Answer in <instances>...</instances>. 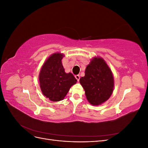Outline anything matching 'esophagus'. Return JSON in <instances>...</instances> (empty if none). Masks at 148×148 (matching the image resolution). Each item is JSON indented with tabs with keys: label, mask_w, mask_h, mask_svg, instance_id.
Segmentation results:
<instances>
[{
	"label": "esophagus",
	"mask_w": 148,
	"mask_h": 148,
	"mask_svg": "<svg viewBox=\"0 0 148 148\" xmlns=\"http://www.w3.org/2000/svg\"><path fill=\"white\" fill-rule=\"evenodd\" d=\"M75 78H76V79H77V81L78 82V81H79V80L80 77H79V76L78 75H75Z\"/></svg>",
	"instance_id": "obj_1"
}]
</instances>
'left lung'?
<instances>
[{"label": "left lung", "mask_w": 148, "mask_h": 148, "mask_svg": "<svg viewBox=\"0 0 148 148\" xmlns=\"http://www.w3.org/2000/svg\"><path fill=\"white\" fill-rule=\"evenodd\" d=\"M79 83L84 89L89 102L98 106L109 99L114 89L112 71L102 58L95 57L85 70L84 77Z\"/></svg>", "instance_id": "1"}]
</instances>
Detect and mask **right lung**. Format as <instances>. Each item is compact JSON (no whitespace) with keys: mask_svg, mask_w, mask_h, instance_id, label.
Listing matches in <instances>:
<instances>
[{"mask_svg":"<svg viewBox=\"0 0 148 148\" xmlns=\"http://www.w3.org/2000/svg\"><path fill=\"white\" fill-rule=\"evenodd\" d=\"M64 55L53 53L48 58L39 73L40 87L43 95L53 102L62 100L77 79L71 73H66L62 64Z\"/></svg>","mask_w":148,"mask_h":148,"instance_id":"right-lung-1","label":"right lung"}]
</instances>
